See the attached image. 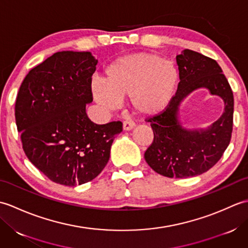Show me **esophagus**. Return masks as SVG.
Returning <instances> with one entry per match:
<instances>
[{"mask_svg":"<svg viewBox=\"0 0 248 248\" xmlns=\"http://www.w3.org/2000/svg\"><path fill=\"white\" fill-rule=\"evenodd\" d=\"M135 127V123L133 120H124V130L129 131Z\"/></svg>","mask_w":248,"mask_h":248,"instance_id":"esophagus-1","label":"esophagus"}]
</instances>
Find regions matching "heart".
<instances>
[{
	"mask_svg": "<svg viewBox=\"0 0 248 248\" xmlns=\"http://www.w3.org/2000/svg\"><path fill=\"white\" fill-rule=\"evenodd\" d=\"M177 81L178 72L172 62L155 54L136 53L114 61L105 70L103 85L94 86L93 94L108 108L130 97L136 112L152 115L166 108Z\"/></svg>",
	"mask_w": 248,
	"mask_h": 248,
	"instance_id": "b5f03b06",
	"label": "heart"
}]
</instances>
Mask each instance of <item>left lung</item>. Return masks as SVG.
Wrapping results in <instances>:
<instances>
[{
	"instance_id": "left-lung-1",
	"label": "left lung",
	"mask_w": 248,
	"mask_h": 248,
	"mask_svg": "<svg viewBox=\"0 0 248 248\" xmlns=\"http://www.w3.org/2000/svg\"><path fill=\"white\" fill-rule=\"evenodd\" d=\"M176 60L180 78L176 94L165 109L146 118L155 138L145 160L162 176L187 178L209 170L227 149L233 125V93L217 61L188 49ZM202 87L224 100L225 112L208 129L186 130L177 120L178 105L188 93Z\"/></svg>"
}]
</instances>
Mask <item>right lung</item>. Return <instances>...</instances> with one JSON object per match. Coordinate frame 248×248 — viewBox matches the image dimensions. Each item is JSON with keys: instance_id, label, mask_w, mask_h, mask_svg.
I'll list each match as a JSON object with an SVG mask.
<instances>
[{"instance_id": "obj_1", "label": "right lung", "mask_w": 248, "mask_h": 248, "mask_svg": "<svg viewBox=\"0 0 248 248\" xmlns=\"http://www.w3.org/2000/svg\"><path fill=\"white\" fill-rule=\"evenodd\" d=\"M97 62L91 52H56L26 75L16 99L24 154L62 186L96 178L108 164L115 136L123 131L121 121L97 124L86 114Z\"/></svg>"}]
</instances>
